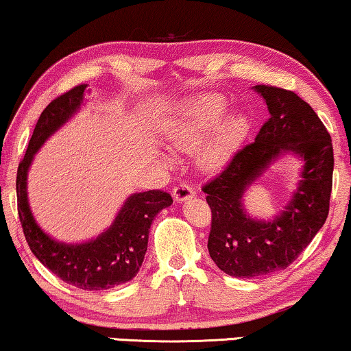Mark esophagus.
Masks as SVG:
<instances>
[{"label":"esophagus","mask_w":351,"mask_h":351,"mask_svg":"<svg viewBox=\"0 0 351 351\" xmlns=\"http://www.w3.org/2000/svg\"><path fill=\"white\" fill-rule=\"evenodd\" d=\"M195 195H196L195 190H193V188L190 185H186V184L176 185L174 190H172V196H174V199L177 202L190 199V197H193Z\"/></svg>","instance_id":"obj_1"}]
</instances>
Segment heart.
<instances>
[{
  "label": "heart",
  "mask_w": 351,
  "mask_h": 351,
  "mask_svg": "<svg viewBox=\"0 0 351 351\" xmlns=\"http://www.w3.org/2000/svg\"><path fill=\"white\" fill-rule=\"evenodd\" d=\"M226 110L228 101L220 93L191 96L167 120L165 138L177 149L193 150L212 131L197 152V161L204 171H215L231 158L250 128L245 114L232 112L225 117Z\"/></svg>",
  "instance_id": "obj_1"
}]
</instances>
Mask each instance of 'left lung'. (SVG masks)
<instances>
[{
    "label": "left lung",
    "mask_w": 351,
    "mask_h": 351,
    "mask_svg": "<svg viewBox=\"0 0 351 351\" xmlns=\"http://www.w3.org/2000/svg\"><path fill=\"white\" fill-rule=\"evenodd\" d=\"M253 90L266 101L269 119L255 142L236 152L220 174L202 186L212 210L209 255L231 277L255 278L287 269L322 230L332 190V142L323 121L294 91L271 85ZM298 154L304 169L292 201L274 221H256L243 193L283 153Z\"/></svg>",
    "instance_id": "left-lung-1"
}]
</instances>
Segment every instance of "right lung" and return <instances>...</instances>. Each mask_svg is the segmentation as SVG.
Masks as SVG:
<instances>
[{
  "label": "right lung",
  "mask_w": 351,
  "mask_h": 351,
  "mask_svg": "<svg viewBox=\"0 0 351 351\" xmlns=\"http://www.w3.org/2000/svg\"><path fill=\"white\" fill-rule=\"evenodd\" d=\"M87 84L55 98L43 110L27 154L17 169V209L29 250L49 271L75 288L101 291L130 282L139 272L147 252L149 230L156 213L172 204L169 193H134L121 206L109 230L82 243H64L40 230L28 204L27 179L34 154L84 104Z\"/></svg>",
  "instance_id": "right-lung-1"
}]
</instances>
